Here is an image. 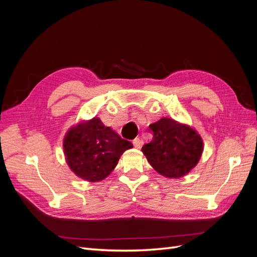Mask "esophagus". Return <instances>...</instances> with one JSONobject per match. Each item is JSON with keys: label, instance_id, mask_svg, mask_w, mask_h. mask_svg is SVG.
<instances>
[{"label": "esophagus", "instance_id": "obj_1", "mask_svg": "<svg viewBox=\"0 0 257 257\" xmlns=\"http://www.w3.org/2000/svg\"><path fill=\"white\" fill-rule=\"evenodd\" d=\"M133 145H134V147L136 148V149H141L142 145H143V142L139 138H135L134 141H133Z\"/></svg>", "mask_w": 257, "mask_h": 257}]
</instances>
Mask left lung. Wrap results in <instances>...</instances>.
Returning <instances> with one entry per match:
<instances>
[{
  "label": "left lung",
  "instance_id": "1",
  "mask_svg": "<svg viewBox=\"0 0 257 257\" xmlns=\"http://www.w3.org/2000/svg\"><path fill=\"white\" fill-rule=\"evenodd\" d=\"M152 141L142 151L150 165L161 176L178 179L195 167L204 151L198 132L188 124L163 116L149 125Z\"/></svg>",
  "mask_w": 257,
  "mask_h": 257
}]
</instances>
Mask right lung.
Wrapping results in <instances>:
<instances>
[{
  "label": "right lung",
  "mask_w": 257,
  "mask_h": 257,
  "mask_svg": "<svg viewBox=\"0 0 257 257\" xmlns=\"http://www.w3.org/2000/svg\"><path fill=\"white\" fill-rule=\"evenodd\" d=\"M132 143L105 126L97 116L69 127L63 139L65 160L72 172L82 180L102 181L115 168Z\"/></svg>",
  "instance_id": "1"
}]
</instances>
